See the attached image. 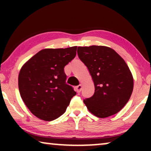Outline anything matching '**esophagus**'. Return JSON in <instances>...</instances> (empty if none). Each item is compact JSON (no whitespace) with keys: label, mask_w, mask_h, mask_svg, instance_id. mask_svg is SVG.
<instances>
[{"label":"esophagus","mask_w":151,"mask_h":151,"mask_svg":"<svg viewBox=\"0 0 151 151\" xmlns=\"http://www.w3.org/2000/svg\"><path fill=\"white\" fill-rule=\"evenodd\" d=\"M82 88V84H79V85L76 86V91H77V92H78V93H80V91H81Z\"/></svg>","instance_id":"esophagus-1"}]
</instances>
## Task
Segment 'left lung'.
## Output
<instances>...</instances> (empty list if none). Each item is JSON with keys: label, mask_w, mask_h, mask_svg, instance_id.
<instances>
[{"label": "left lung", "mask_w": 151, "mask_h": 151, "mask_svg": "<svg viewBox=\"0 0 151 151\" xmlns=\"http://www.w3.org/2000/svg\"><path fill=\"white\" fill-rule=\"evenodd\" d=\"M78 50L94 82L93 96L83 101L88 110L100 118L116 114L129 100L133 89V78L127 63L108 47H78Z\"/></svg>", "instance_id": "obj_1"}]
</instances>
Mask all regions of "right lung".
<instances>
[{
    "mask_svg": "<svg viewBox=\"0 0 151 151\" xmlns=\"http://www.w3.org/2000/svg\"><path fill=\"white\" fill-rule=\"evenodd\" d=\"M77 47L45 49L20 69V96L32 114L45 121L57 119L66 111L76 92L66 84L64 68L76 55Z\"/></svg>",
    "mask_w": 151,
    "mask_h": 151,
    "instance_id": "obj_1",
    "label": "right lung"
}]
</instances>
